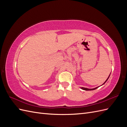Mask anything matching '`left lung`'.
<instances>
[{"instance_id":"left-lung-1","label":"left lung","mask_w":127,"mask_h":127,"mask_svg":"<svg viewBox=\"0 0 127 127\" xmlns=\"http://www.w3.org/2000/svg\"><path fill=\"white\" fill-rule=\"evenodd\" d=\"M110 75H109V76L108 77V78H107V79L106 80V81L104 83V84H104L105 83V82L107 81V79H109V77H110ZM98 88V87H96V88H92V89H88V88H85V87H81V88L82 90H85V91H92V90H95V89H96V88Z\"/></svg>"}]
</instances>
